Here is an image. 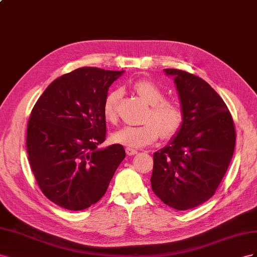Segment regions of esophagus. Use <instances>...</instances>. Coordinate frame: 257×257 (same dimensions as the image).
Wrapping results in <instances>:
<instances>
[{
	"mask_svg": "<svg viewBox=\"0 0 257 257\" xmlns=\"http://www.w3.org/2000/svg\"><path fill=\"white\" fill-rule=\"evenodd\" d=\"M126 153H127L128 156H134L138 153V151L135 150V149H131V148H126Z\"/></svg>",
	"mask_w": 257,
	"mask_h": 257,
	"instance_id": "1",
	"label": "esophagus"
}]
</instances>
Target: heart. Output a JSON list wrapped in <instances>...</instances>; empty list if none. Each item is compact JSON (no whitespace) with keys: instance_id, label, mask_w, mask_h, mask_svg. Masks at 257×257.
I'll return each mask as SVG.
<instances>
[{"instance_id":"1","label":"heart","mask_w":257,"mask_h":257,"mask_svg":"<svg viewBox=\"0 0 257 257\" xmlns=\"http://www.w3.org/2000/svg\"><path fill=\"white\" fill-rule=\"evenodd\" d=\"M134 89L150 106L145 122L140 126H124L112 135V140L128 148H143L155 142L159 135L171 138L178 134L183 123L181 107L170 100H165L160 88L151 80L141 79L134 84ZM119 90L109 92L103 103V115L108 121L116 118V103Z\"/></svg>"}]
</instances>
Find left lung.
Listing matches in <instances>:
<instances>
[{"label": "left lung", "instance_id": "1", "mask_svg": "<svg viewBox=\"0 0 257 257\" xmlns=\"http://www.w3.org/2000/svg\"><path fill=\"white\" fill-rule=\"evenodd\" d=\"M177 87L183 123L165 148L154 153L153 192L180 211L200 206L214 195L228 168L236 133L223 99L206 80L165 69Z\"/></svg>", "mask_w": 257, "mask_h": 257}]
</instances>
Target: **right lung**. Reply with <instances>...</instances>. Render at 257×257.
<instances>
[{"mask_svg":"<svg viewBox=\"0 0 257 257\" xmlns=\"http://www.w3.org/2000/svg\"><path fill=\"white\" fill-rule=\"evenodd\" d=\"M124 71L85 67L55 79L36 102L27 130V153L36 182L50 201L72 211L89 208L105 194L126 157L105 140L103 103Z\"/></svg>","mask_w":257,"mask_h":257,"instance_id":"right-lung-1","label":"right lung"}]
</instances>
